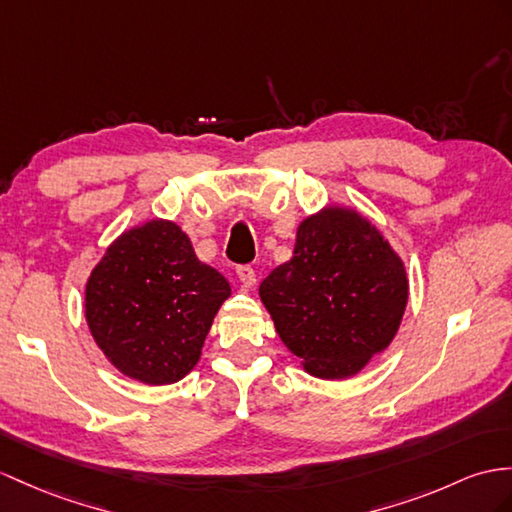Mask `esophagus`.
<instances>
[{
  "mask_svg": "<svg viewBox=\"0 0 512 512\" xmlns=\"http://www.w3.org/2000/svg\"><path fill=\"white\" fill-rule=\"evenodd\" d=\"M236 276H239V282L243 284V289H252V286L256 284V273L249 265L236 267Z\"/></svg>",
  "mask_w": 512,
  "mask_h": 512,
  "instance_id": "obj_1",
  "label": "esophagus"
}]
</instances>
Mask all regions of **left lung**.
I'll return each mask as SVG.
<instances>
[{
	"label": "left lung",
	"mask_w": 512,
	"mask_h": 512,
	"mask_svg": "<svg viewBox=\"0 0 512 512\" xmlns=\"http://www.w3.org/2000/svg\"><path fill=\"white\" fill-rule=\"evenodd\" d=\"M258 295L306 373L345 380L393 343L408 273L376 223L328 204L299 223L293 258L260 282Z\"/></svg>",
	"instance_id": "left-lung-1"
}]
</instances>
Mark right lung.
<instances>
[{
	"instance_id": "1",
	"label": "right lung",
	"mask_w": 512,
	"mask_h": 512,
	"mask_svg": "<svg viewBox=\"0 0 512 512\" xmlns=\"http://www.w3.org/2000/svg\"><path fill=\"white\" fill-rule=\"evenodd\" d=\"M228 280L195 256L171 219H149L112 241L84 286L95 345L121 376L173 384L199 363Z\"/></svg>"
}]
</instances>
